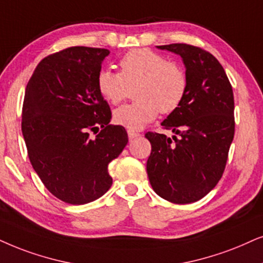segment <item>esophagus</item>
I'll return each instance as SVG.
<instances>
[{"label":"esophagus","mask_w":263,"mask_h":263,"mask_svg":"<svg viewBox=\"0 0 263 263\" xmlns=\"http://www.w3.org/2000/svg\"><path fill=\"white\" fill-rule=\"evenodd\" d=\"M127 135H128L129 139H135L136 137H139V136H141V134H138V132H136V131H132V129H128Z\"/></svg>","instance_id":"esophagus-1"}]
</instances>
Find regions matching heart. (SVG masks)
Listing matches in <instances>:
<instances>
[{"mask_svg":"<svg viewBox=\"0 0 263 263\" xmlns=\"http://www.w3.org/2000/svg\"><path fill=\"white\" fill-rule=\"evenodd\" d=\"M120 72L103 69L97 76L99 95L119 104L135 90L134 104L118 108L112 119L128 129H141L159 112L170 114L179 108L188 89L187 74L181 65L145 48L132 49L121 58Z\"/></svg>","mask_w":263,"mask_h":263,"instance_id":"1","label":"heart"}]
</instances>
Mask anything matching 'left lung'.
Listing matches in <instances>:
<instances>
[{"mask_svg":"<svg viewBox=\"0 0 263 263\" xmlns=\"http://www.w3.org/2000/svg\"><path fill=\"white\" fill-rule=\"evenodd\" d=\"M156 47L181 55L188 89L177 110L161 122L178 137L145 134L152 144L147 174L159 197L189 204L204 198L223 175L234 137L233 89L211 53L185 43Z\"/></svg>","mask_w":263,"mask_h":263,"instance_id":"obj_1","label":"left lung"}]
</instances>
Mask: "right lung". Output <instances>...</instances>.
Listing matches in <instances>:
<instances>
[{"label":"right lung","instance_id":"add662e5","mask_svg":"<svg viewBox=\"0 0 263 263\" xmlns=\"http://www.w3.org/2000/svg\"><path fill=\"white\" fill-rule=\"evenodd\" d=\"M109 53L82 46L63 49L43 58L26 86L22 132L30 162L45 187L71 205L109 191L108 165L128 142L122 126L109 124L110 108L97 89Z\"/></svg>","mask_w":263,"mask_h":263}]
</instances>
